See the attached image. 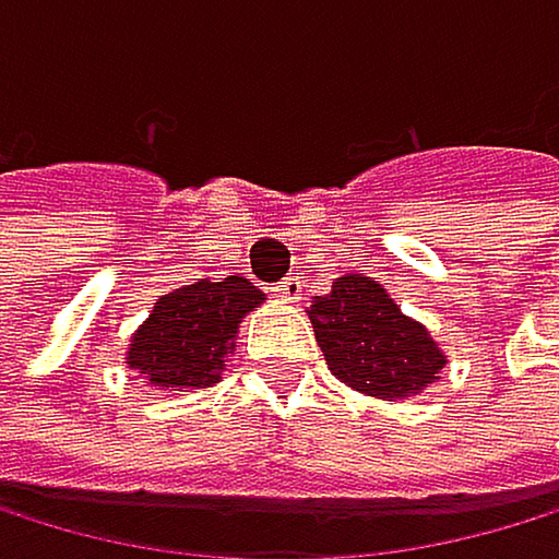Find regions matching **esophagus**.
Wrapping results in <instances>:
<instances>
[{"label":"esophagus","mask_w":559,"mask_h":559,"mask_svg":"<svg viewBox=\"0 0 559 559\" xmlns=\"http://www.w3.org/2000/svg\"><path fill=\"white\" fill-rule=\"evenodd\" d=\"M274 295L282 301H295L301 295V282H298V277H282V282L274 285Z\"/></svg>","instance_id":"1"}]
</instances>
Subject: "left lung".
<instances>
[{"instance_id":"1","label":"left lung","mask_w":559,"mask_h":559,"mask_svg":"<svg viewBox=\"0 0 559 559\" xmlns=\"http://www.w3.org/2000/svg\"><path fill=\"white\" fill-rule=\"evenodd\" d=\"M311 329L335 379L379 399L416 395L439 379L445 355L419 321L405 318L382 285L345 274L311 301Z\"/></svg>"}]
</instances>
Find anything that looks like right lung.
<instances>
[{"label":"right lung","instance_id":"obj_1","mask_svg":"<svg viewBox=\"0 0 559 559\" xmlns=\"http://www.w3.org/2000/svg\"><path fill=\"white\" fill-rule=\"evenodd\" d=\"M261 301L264 295L248 277L183 285L154 305V314L133 335L127 365L170 392L207 389L234 352L241 318Z\"/></svg>","mask_w":559,"mask_h":559}]
</instances>
